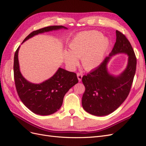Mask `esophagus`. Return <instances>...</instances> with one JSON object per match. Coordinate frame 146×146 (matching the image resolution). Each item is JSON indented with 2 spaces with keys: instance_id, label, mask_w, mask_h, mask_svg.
<instances>
[{
  "instance_id": "1",
  "label": "esophagus",
  "mask_w": 146,
  "mask_h": 146,
  "mask_svg": "<svg viewBox=\"0 0 146 146\" xmlns=\"http://www.w3.org/2000/svg\"><path fill=\"white\" fill-rule=\"evenodd\" d=\"M77 77H78V81L79 82H81L82 77H83V74L81 73V72H78L77 74Z\"/></svg>"
}]
</instances>
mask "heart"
Segmentation results:
<instances>
[{"instance_id": "heart-1", "label": "heart", "mask_w": 146, "mask_h": 146, "mask_svg": "<svg viewBox=\"0 0 146 146\" xmlns=\"http://www.w3.org/2000/svg\"><path fill=\"white\" fill-rule=\"evenodd\" d=\"M108 41L97 31L78 33L69 44V52H65L66 64L74 67L81 58L84 68L90 70L98 66L103 59Z\"/></svg>"}]
</instances>
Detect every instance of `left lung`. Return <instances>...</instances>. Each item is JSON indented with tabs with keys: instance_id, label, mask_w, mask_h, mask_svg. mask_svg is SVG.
<instances>
[{
	"instance_id": "left-lung-1",
	"label": "left lung",
	"mask_w": 146,
	"mask_h": 146,
	"mask_svg": "<svg viewBox=\"0 0 146 146\" xmlns=\"http://www.w3.org/2000/svg\"><path fill=\"white\" fill-rule=\"evenodd\" d=\"M116 41L110 56L86 76L82 77L85 91L82 106L86 111L94 116H105L113 113L129 96L136 72V57L133 47L122 32L116 31ZM119 52L129 56L126 69L119 76L114 77L107 72L110 57Z\"/></svg>"
}]
</instances>
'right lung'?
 <instances>
[{"label":"right lung","mask_w":146,"mask_h":146,"mask_svg":"<svg viewBox=\"0 0 146 146\" xmlns=\"http://www.w3.org/2000/svg\"><path fill=\"white\" fill-rule=\"evenodd\" d=\"M67 29L62 25L48 26L30 33L23 42L39 33L60 29ZM14 56V78L16 91L23 103L33 113L39 115H50L60 108L65 94L78 83L77 74L59 68L48 80L40 84H33L23 77L19 70L18 51Z\"/></svg>","instance_id":"add662e5"}]
</instances>
